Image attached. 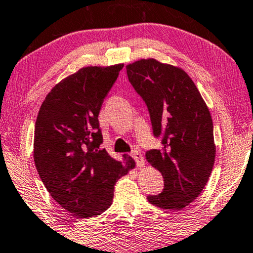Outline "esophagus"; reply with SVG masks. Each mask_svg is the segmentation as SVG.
I'll return each mask as SVG.
<instances>
[{"label": "esophagus", "instance_id": "obj_1", "mask_svg": "<svg viewBox=\"0 0 253 253\" xmlns=\"http://www.w3.org/2000/svg\"><path fill=\"white\" fill-rule=\"evenodd\" d=\"M131 157H133V159L135 161V163H136V165L138 167H142L144 165V158L142 157V155L138 151L135 150L131 152Z\"/></svg>", "mask_w": 253, "mask_h": 253}]
</instances>
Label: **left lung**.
Segmentation results:
<instances>
[{
	"instance_id": "obj_1",
	"label": "left lung",
	"mask_w": 253,
	"mask_h": 253,
	"mask_svg": "<svg viewBox=\"0 0 253 253\" xmlns=\"http://www.w3.org/2000/svg\"><path fill=\"white\" fill-rule=\"evenodd\" d=\"M128 80L150 115L152 133L162 149L145 157L164 177V189L148 202L165 210H182L198 197L211 175L215 157L213 123L204 99L183 70L156 59L126 67Z\"/></svg>"
}]
</instances>
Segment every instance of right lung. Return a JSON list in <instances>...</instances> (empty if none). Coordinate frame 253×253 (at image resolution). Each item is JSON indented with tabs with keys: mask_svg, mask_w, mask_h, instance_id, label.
<instances>
[{
	"mask_svg": "<svg viewBox=\"0 0 253 253\" xmlns=\"http://www.w3.org/2000/svg\"><path fill=\"white\" fill-rule=\"evenodd\" d=\"M123 64L88 66L65 78L42 103L34 130V162L50 196L79 218H91L112 204L117 180L134 169L109 156L98 115Z\"/></svg>",
	"mask_w": 253,
	"mask_h": 253,
	"instance_id": "add662e5",
	"label": "right lung"
}]
</instances>
